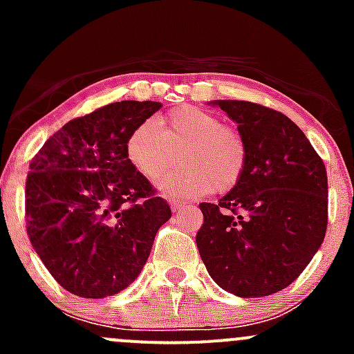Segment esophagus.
Wrapping results in <instances>:
<instances>
[{
	"label": "esophagus",
	"instance_id": "34e87169",
	"mask_svg": "<svg viewBox=\"0 0 354 354\" xmlns=\"http://www.w3.org/2000/svg\"><path fill=\"white\" fill-rule=\"evenodd\" d=\"M181 209H185V203H181V202H171V210H173V212H180Z\"/></svg>",
	"mask_w": 354,
	"mask_h": 354
}]
</instances>
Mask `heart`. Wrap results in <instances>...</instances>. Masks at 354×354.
Wrapping results in <instances>:
<instances>
[{
	"label": "heart",
	"instance_id": "b5f03b06",
	"mask_svg": "<svg viewBox=\"0 0 354 354\" xmlns=\"http://www.w3.org/2000/svg\"><path fill=\"white\" fill-rule=\"evenodd\" d=\"M176 152L183 167L157 181L159 192L167 197L226 194L240 185L248 164L243 135L195 106H180L157 121H144L127 142L128 159L149 180L169 169Z\"/></svg>",
	"mask_w": 354,
	"mask_h": 354
}]
</instances>
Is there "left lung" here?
<instances>
[{
	"label": "left lung",
	"instance_id": "left-lung-1",
	"mask_svg": "<svg viewBox=\"0 0 354 354\" xmlns=\"http://www.w3.org/2000/svg\"><path fill=\"white\" fill-rule=\"evenodd\" d=\"M243 135V180L217 203H200L202 262L240 298L281 291L305 270L327 230V173L286 114L246 101H214Z\"/></svg>",
	"mask_w": 354,
	"mask_h": 354
}]
</instances>
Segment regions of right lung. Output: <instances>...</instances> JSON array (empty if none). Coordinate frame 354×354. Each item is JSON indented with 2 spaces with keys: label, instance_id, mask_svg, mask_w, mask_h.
Segmentation results:
<instances>
[{
  "label": "right lung",
  "instance_id": "obj_1",
  "mask_svg": "<svg viewBox=\"0 0 354 354\" xmlns=\"http://www.w3.org/2000/svg\"><path fill=\"white\" fill-rule=\"evenodd\" d=\"M162 108L121 101L68 121L30 160L27 234L66 291L108 298L144 269L171 209L127 156L131 131Z\"/></svg>",
  "mask_w": 354,
  "mask_h": 354
}]
</instances>
